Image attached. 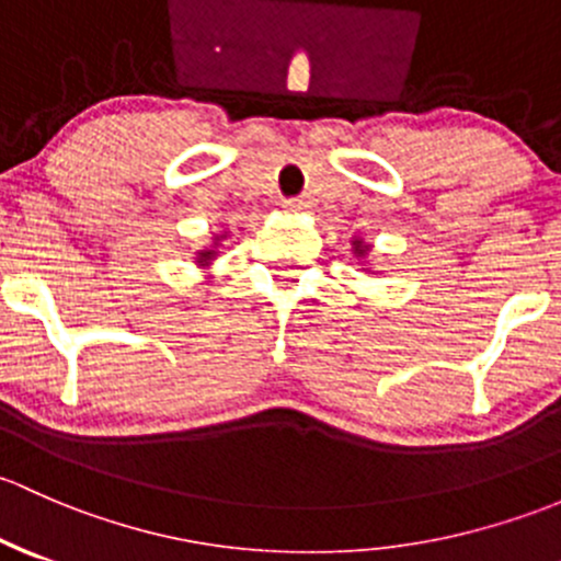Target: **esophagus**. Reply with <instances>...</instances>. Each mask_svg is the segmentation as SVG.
Masks as SVG:
<instances>
[{
    "label": "esophagus",
    "instance_id": "obj_1",
    "mask_svg": "<svg viewBox=\"0 0 561 561\" xmlns=\"http://www.w3.org/2000/svg\"><path fill=\"white\" fill-rule=\"evenodd\" d=\"M283 207H286L288 213H305V210H308V202H305V199H286V202H283Z\"/></svg>",
    "mask_w": 561,
    "mask_h": 561
}]
</instances>
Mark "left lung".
<instances>
[{
	"instance_id": "obj_1",
	"label": "left lung",
	"mask_w": 561,
	"mask_h": 561,
	"mask_svg": "<svg viewBox=\"0 0 561 561\" xmlns=\"http://www.w3.org/2000/svg\"><path fill=\"white\" fill-rule=\"evenodd\" d=\"M354 253H359V256H365L367 245H362V240H354Z\"/></svg>"
}]
</instances>
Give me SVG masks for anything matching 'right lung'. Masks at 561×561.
Segmentation results:
<instances>
[{"instance_id": "1", "label": "right lung", "mask_w": 561, "mask_h": 561, "mask_svg": "<svg viewBox=\"0 0 561 561\" xmlns=\"http://www.w3.org/2000/svg\"><path fill=\"white\" fill-rule=\"evenodd\" d=\"M213 256H216V251H202V253H199V259H196V262H199V264H207V262H210Z\"/></svg>"}]
</instances>
